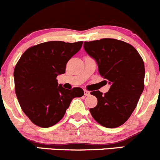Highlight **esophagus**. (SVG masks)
Listing matches in <instances>:
<instances>
[{
    "mask_svg": "<svg viewBox=\"0 0 160 160\" xmlns=\"http://www.w3.org/2000/svg\"><path fill=\"white\" fill-rule=\"evenodd\" d=\"M84 95L85 96H89L90 91H88V90H84Z\"/></svg>",
    "mask_w": 160,
    "mask_h": 160,
    "instance_id": "obj_1",
    "label": "esophagus"
}]
</instances>
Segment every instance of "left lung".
I'll list each match as a JSON object with an SVG mask.
<instances>
[{"mask_svg":"<svg viewBox=\"0 0 160 160\" xmlns=\"http://www.w3.org/2000/svg\"><path fill=\"white\" fill-rule=\"evenodd\" d=\"M83 48L96 60L100 75L111 84L104 94L99 90L90 93L98 99L90 114L106 128L121 126L129 118L144 90V62L132 45L114 38L84 42Z\"/></svg>","mask_w":160,"mask_h":160,"instance_id":"1","label":"left lung"}]
</instances>
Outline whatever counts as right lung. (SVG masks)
<instances>
[{
	"mask_svg": "<svg viewBox=\"0 0 160 160\" xmlns=\"http://www.w3.org/2000/svg\"><path fill=\"white\" fill-rule=\"evenodd\" d=\"M83 42L50 41L28 48L14 70L15 93L22 111L37 126L49 128L63 118L74 98L84 94L82 88L65 89L56 77Z\"/></svg>",
	"mask_w": 160,
	"mask_h": 160,
	"instance_id": "right-lung-1",
	"label": "right lung"
}]
</instances>
